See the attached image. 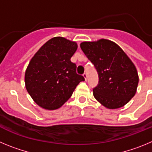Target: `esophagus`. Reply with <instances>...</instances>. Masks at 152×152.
<instances>
[{"label": "esophagus", "mask_w": 152, "mask_h": 152, "mask_svg": "<svg viewBox=\"0 0 152 152\" xmlns=\"http://www.w3.org/2000/svg\"><path fill=\"white\" fill-rule=\"evenodd\" d=\"M83 76H84V79H85V80H87V77H88V75H87V73H84V75H83Z\"/></svg>", "instance_id": "1"}]
</instances>
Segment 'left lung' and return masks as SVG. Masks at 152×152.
Segmentation results:
<instances>
[{"label":"left lung","instance_id":"1","mask_svg":"<svg viewBox=\"0 0 152 152\" xmlns=\"http://www.w3.org/2000/svg\"><path fill=\"white\" fill-rule=\"evenodd\" d=\"M80 48L98 73V84L93 89L95 99L108 109L126 105L136 93L139 76L124 51L103 39L81 42Z\"/></svg>","mask_w":152,"mask_h":152}]
</instances>
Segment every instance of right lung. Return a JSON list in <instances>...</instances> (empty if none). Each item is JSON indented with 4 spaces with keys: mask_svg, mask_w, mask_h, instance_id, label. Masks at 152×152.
Masks as SVG:
<instances>
[{
    "mask_svg": "<svg viewBox=\"0 0 152 152\" xmlns=\"http://www.w3.org/2000/svg\"><path fill=\"white\" fill-rule=\"evenodd\" d=\"M77 49L75 42L58 36L46 42L32 58L25 73V84L39 107L49 110L58 109L84 80L71 61Z\"/></svg>",
    "mask_w": 152,
    "mask_h": 152,
    "instance_id": "1",
    "label": "right lung"
}]
</instances>
